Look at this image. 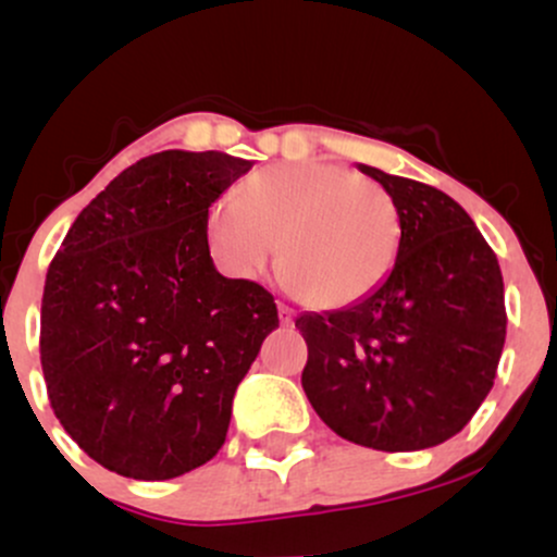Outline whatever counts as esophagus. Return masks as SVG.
Listing matches in <instances>:
<instances>
[{
	"label": "esophagus",
	"mask_w": 557,
	"mask_h": 557,
	"mask_svg": "<svg viewBox=\"0 0 557 557\" xmlns=\"http://www.w3.org/2000/svg\"><path fill=\"white\" fill-rule=\"evenodd\" d=\"M277 314H280V322H283L285 327H287V324H293V311L287 309L285 304H277Z\"/></svg>",
	"instance_id": "esophagus-1"
}]
</instances>
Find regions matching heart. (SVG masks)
<instances>
[{"label":"heart","mask_w":557,"mask_h":557,"mask_svg":"<svg viewBox=\"0 0 557 557\" xmlns=\"http://www.w3.org/2000/svg\"><path fill=\"white\" fill-rule=\"evenodd\" d=\"M209 251L222 272L253 280L272 261L300 304L345 309L385 283L400 248V214L372 177L330 162L259 170L207 214Z\"/></svg>","instance_id":"b5f03b06"}]
</instances>
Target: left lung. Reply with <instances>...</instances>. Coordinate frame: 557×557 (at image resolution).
Wrapping results in <instances>:
<instances>
[{"label": "left lung", "instance_id": "1", "mask_svg": "<svg viewBox=\"0 0 557 557\" xmlns=\"http://www.w3.org/2000/svg\"><path fill=\"white\" fill-rule=\"evenodd\" d=\"M359 170L398 207V259L359 304L296 319L309 345L300 385L343 440L424 450L461 432L495 382L508 322L500 264L443 190Z\"/></svg>", "mask_w": 557, "mask_h": 557}]
</instances>
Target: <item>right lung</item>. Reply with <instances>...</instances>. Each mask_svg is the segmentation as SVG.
Wrapping results in <instances>:
<instances>
[{
    "instance_id": "obj_1",
    "label": "right lung",
    "mask_w": 557,
    "mask_h": 557,
    "mask_svg": "<svg viewBox=\"0 0 557 557\" xmlns=\"http://www.w3.org/2000/svg\"><path fill=\"white\" fill-rule=\"evenodd\" d=\"M248 159L170 149L120 172L67 230L41 300V367L70 437L120 476L162 482L227 437L277 327L272 293L216 272L209 207Z\"/></svg>"
}]
</instances>
